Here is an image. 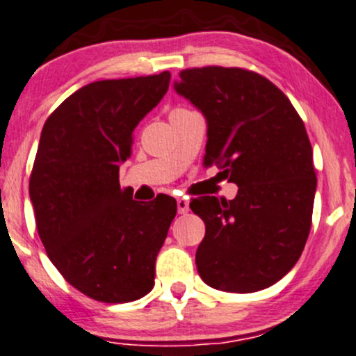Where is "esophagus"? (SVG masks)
Masks as SVG:
<instances>
[{"label": "esophagus", "instance_id": "obj_1", "mask_svg": "<svg viewBox=\"0 0 356 356\" xmlns=\"http://www.w3.org/2000/svg\"><path fill=\"white\" fill-rule=\"evenodd\" d=\"M177 205H178L179 213H186L190 210V202H188V198H185V197L177 198Z\"/></svg>", "mask_w": 356, "mask_h": 356}]
</instances>
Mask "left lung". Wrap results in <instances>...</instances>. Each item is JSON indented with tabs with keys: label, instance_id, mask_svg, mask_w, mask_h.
I'll list each match as a JSON object with an SVG mask.
<instances>
[{
	"label": "left lung",
	"instance_id": "obj_1",
	"mask_svg": "<svg viewBox=\"0 0 356 356\" xmlns=\"http://www.w3.org/2000/svg\"><path fill=\"white\" fill-rule=\"evenodd\" d=\"M175 90L207 118L204 163L239 186L234 200L190 202L205 222L195 256L202 280L236 293L277 284L312 224L317 178L304 122L280 88L243 67L183 70Z\"/></svg>",
	"mask_w": 356,
	"mask_h": 356
}]
</instances>
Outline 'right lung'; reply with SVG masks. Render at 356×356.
<instances>
[{
	"label": "right lung",
	"mask_w": 356,
	"mask_h": 356,
	"mask_svg": "<svg viewBox=\"0 0 356 356\" xmlns=\"http://www.w3.org/2000/svg\"><path fill=\"white\" fill-rule=\"evenodd\" d=\"M171 72L83 86L45 120L29 192L37 231L64 280L122 304L154 286L156 256L177 216L168 195L136 202L120 188L134 129L161 102Z\"/></svg>",
	"instance_id": "right-lung-1"
}]
</instances>
